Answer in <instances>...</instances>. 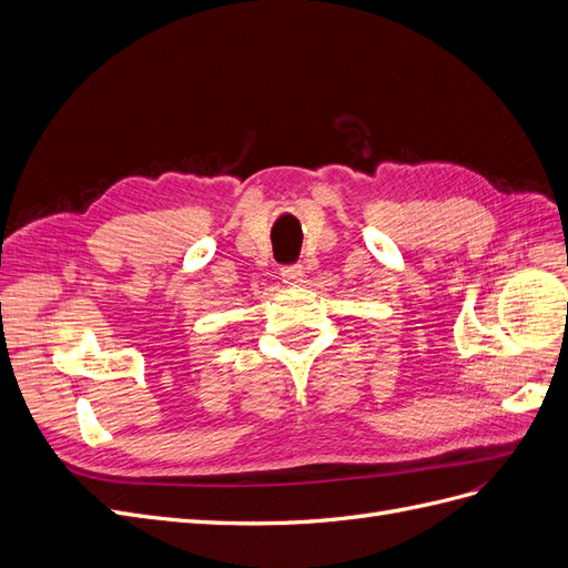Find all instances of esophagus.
Here are the masks:
<instances>
[{"mask_svg":"<svg viewBox=\"0 0 568 568\" xmlns=\"http://www.w3.org/2000/svg\"><path fill=\"white\" fill-rule=\"evenodd\" d=\"M282 280L288 286H298L303 282V267L301 265H286V267H282Z\"/></svg>","mask_w":568,"mask_h":568,"instance_id":"34e87169","label":"esophagus"}]
</instances>
